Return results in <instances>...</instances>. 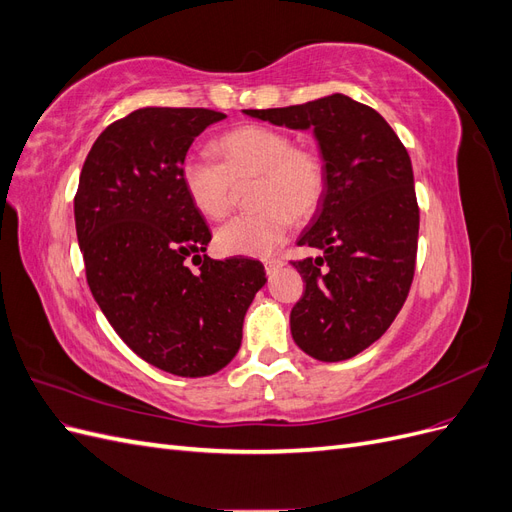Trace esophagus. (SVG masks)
<instances>
[{
  "instance_id": "obj_1",
  "label": "esophagus",
  "mask_w": 512,
  "mask_h": 512,
  "mask_svg": "<svg viewBox=\"0 0 512 512\" xmlns=\"http://www.w3.org/2000/svg\"><path fill=\"white\" fill-rule=\"evenodd\" d=\"M282 265H284V262H282L280 258H267V260H265V271H267L269 275H273Z\"/></svg>"
}]
</instances>
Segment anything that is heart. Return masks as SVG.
I'll list each match as a JSON object with an SVG mask.
<instances>
[{"mask_svg":"<svg viewBox=\"0 0 512 512\" xmlns=\"http://www.w3.org/2000/svg\"><path fill=\"white\" fill-rule=\"evenodd\" d=\"M220 162L205 153H188L181 162V183L192 205L207 218H224L232 207L235 185L256 179L252 213L224 222L215 247L226 256H267L280 247L292 218H307L327 192V164L312 147L271 126L250 123L215 141Z\"/></svg>","mask_w":512,"mask_h":512,"instance_id":"b5f03b06","label":"heart"}]
</instances>
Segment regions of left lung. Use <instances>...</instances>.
Returning <instances> with one entry per match:
<instances>
[{
  "mask_svg": "<svg viewBox=\"0 0 512 512\" xmlns=\"http://www.w3.org/2000/svg\"><path fill=\"white\" fill-rule=\"evenodd\" d=\"M243 113L318 138L327 192L299 245L322 256L290 260L305 282L290 331L318 361L352 359L391 327L412 286L421 218L408 151L380 113L342 94Z\"/></svg>",
  "mask_w": 512,
  "mask_h": 512,
  "instance_id": "8db88e82",
  "label": "left lung"
}]
</instances>
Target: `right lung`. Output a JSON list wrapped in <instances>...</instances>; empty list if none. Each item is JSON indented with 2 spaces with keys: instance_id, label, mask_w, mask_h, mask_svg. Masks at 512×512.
I'll list each match as a JSON object with an SVG mask.
<instances>
[{
  "instance_id": "add662e5",
  "label": "right lung",
  "mask_w": 512,
  "mask_h": 512,
  "mask_svg": "<svg viewBox=\"0 0 512 512\" xmlns=\"http://www.w3.org/2000/svg\"><path fill=\"white\" fill-rule=\"evenodd\" d=\"M224 117L145 106L113 121L87 153L74 196L87 284L106 320L143 361L183 378L235 359L247 307L267 282L258 260L203 254L211 230L181 183L194 138Z\"/></svg>"
}]
</instances>
